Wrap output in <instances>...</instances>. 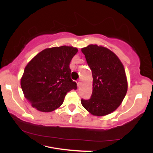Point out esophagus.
<instances>
[{
	"mask_svg": "<svg viewBox=\"0 0 153 153\" xmlns=\"http://www.w3.org/2000/svg\"><path fill=\"white\" fill-rule=\"evenodd\" d=\"M77 84H78V86H80V84H81V80H80V79L77 80Z\"/></svg>",
	"mask_w": 153,
	"mask_h": 153,
	"instance_id": "obj_1",
	"label": "esophagus"
}]
</instances>
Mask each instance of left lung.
Masks as SVG:
<instances>
[{
    "label": "left lung",
    "mask_w": 153,
    "mask_h": 153,
    "mask_svg": "<svg viewBox=\"0 0 153 153\" xmlns=\"http://www.w3.org/2000/svg\"><path fill=\"white\" fill-rule=\"evenodd\" d=\"M82 52L93 75V92L82 106L93 115L105 116L120 106L127 91V80L122 63L111 51L91 45Z\"/></svg>",
    "instance_id": "1"
}]
</instances>
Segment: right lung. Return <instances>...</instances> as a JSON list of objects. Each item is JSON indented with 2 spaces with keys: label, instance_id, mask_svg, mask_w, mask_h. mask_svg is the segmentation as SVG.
Segmentation results:
<instances>
[{
  "label": "right lung",
  "instance_id": "obj_1",
  "mask_svg": "<svg viewBox=\"0 0 153 153\" xmlns=\"http://www.w3.org/2000/svg\"><path fill=\"white\" fill-rule=\"evenodd\" d=\"M77 52L78 49L68 46L45 49L28 63L21 86L34 108L42 112L52 111L62 104L67 93L76 90L70 63Z\"/></svg>",
  "mask_w": 153,
  "mask_h": 153
}]
</instances>
